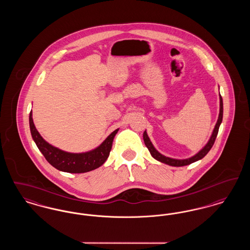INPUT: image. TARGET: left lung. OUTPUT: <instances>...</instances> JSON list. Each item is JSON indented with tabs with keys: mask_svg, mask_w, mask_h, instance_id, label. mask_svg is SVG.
<instances>
[{
	"mask_svg": "<svg viewBox=\"0 0 250 250\" xmlns=\"http://www.w3.org/2000/svg\"><path fill=\"white\" fill-rule=\"evenodd\" d=\"M219 99H220L219 116H218V119H217V122H216V124H215V126H214L213 134H212V136H211L209 142L207 143V144L202 148V150H201L198 154H196L194 156H192L190 158H188V159H174V158L167 157L165 155H161L159 152H157V151L155 150V148L154 147V145L152 144V143H151V141H150V139H149V137H148L146 131H144V133H143V141H144V143H145L146 147L148 148L149 152L151 153L152 156H153L154 158H155L156 160H158V161H160V162H162V163H165L167 165H169V166L172 167L187 166V165H189L191 163L196 162V161H198V160L203 158L205 155L208 154V152L211 150V148L213 147L214 141H215L216 136H217V133H218L219 125H220L221 122H222V118H223V101H222L221 95H220Z\"/></svg>",
	"mask_w": 250,
	"mask_h": 250,
	"instance_id": "left-lung-1",
	"label": "left lung"
}]
</instances>
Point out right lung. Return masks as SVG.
<instances>
[{
    "label": "right lung",
    "mask_w": 250,
    "mask_h": 250,
    "mask_svg": "<svg viewBox=\"0 0 250 250\" xmlns=\"http://www.w3.org/2000/svg\"><path fill=\"white\" fill-rule=\"evenodd\" d=\"M29 123L33 140L48 163L61 171L70 173H83L102 166L109 155L113 139L119 130L113 131L103 143L93 151L83 154H72L50 145L41 137L35 126L32 111L30 112Z\"/></svg>",
    "instance_id": "obj_1"
}]
</instances>
